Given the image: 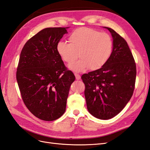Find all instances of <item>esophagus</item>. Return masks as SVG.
Returning a JSON list of instances; mask_svg holds the SVG:
<instances>
[{"mask_svg": "<svg viewBox=\"0 0 150 150\" xmlns=\"http://www.w3.org/2000/svg\"><path fill=\"white\" fill-rule=\"evenodd\" d=\"M75 78L76 80H80V75L78 74H75Z\"/></svg>", "mask_w": 150, "mask_h": 150, "instance_id": "esophagus-1", "label": "esophagus"}]
</instances>
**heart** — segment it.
<instances>
[{
  "mask_svg": "<svg viewBox=\"0 0 150 150\" xmlns=\"http://www.w3.org/2000/svg\"><path fill=\"white\" fill-rule=\"evenodd\" d=\"M68 40L70 43L59 41L56 50L67 63L74 61L79 53L81 59L69 65L70 69L75 71H81L87 68L91 70H98L107 63L113 51L112 37L91 28L76 29L70 34Z\"/></svg>",
  "mask_w": 150,
  "mask_h": 150,
  "instance_id": "b5f03b06",
  "label": "heart"
}]
</instances>
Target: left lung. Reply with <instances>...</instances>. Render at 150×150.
<instances>
[{
	"label": "left lung",
	"mask_w": 150,
	"mask_h": 150,
	"mask_svg": "<svg viewBox=\"0 0 150 150\" xmlns=\"http://www.w3.org/2000/svg\"><path fill=\"white\" fill-rule=\"evenodd\" d=\"M113 39L109 60L102 68L82 75L89 112L96 118L108 120L124 109L135 88L136 65L126 40L113 29Z\"/></svg>",
	"instance_id": "1"
}]
</instances>
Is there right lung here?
Instances as JSON below:
<instances>
[{
  "label": "right lung",
  "mask_w": 150,
  "mask_h": 150,
  "mask_svg": "<svg viewBox=\"0 0 150 150\" xmlns=\"http://www.w3.org/2000/svg\"><path fill=\"white\" fill-rule=\"evenodd\" d=\"M67 28H47L26 42L20 54L16 80L23 101L38 118L53 121L65 112L75 79L56 50Z\"/></svg>",
  "instance_id": "1"
}]
</instances>
